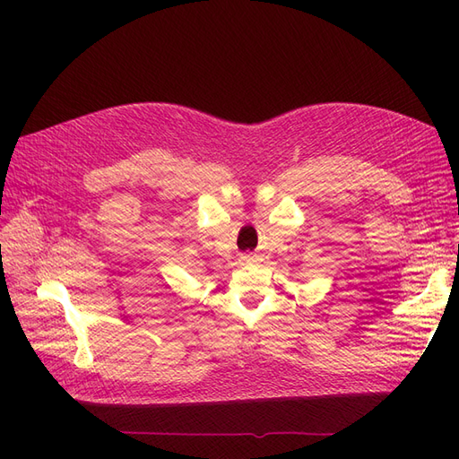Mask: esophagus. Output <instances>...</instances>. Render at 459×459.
Wrapping results in <instances>:
<instances>
[{"instance_id":"34e87169","label":"esophagus","mask_w":459,"mask_h":459,"mask_svg":"<svg viewBox=\"0 0 459 459\" xmlns=\"http://www.w3.org/2000/svg\"><path fill=\"white\" fill-rule=\"evenodd\" d=\"M247 258H251V256H247Z\"/></svg>"}]
</instances>
